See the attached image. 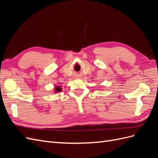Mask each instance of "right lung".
<instances>
[{"label":"right lung","instance_id":"obj_1","mask_svg":"<svg viewBox=\"0 0 158 158\" xmlns=\"http://www.w3.org/2000/svg\"><path fill=\"white\" fill-rule=\"evenodd\" d=\"M55 90H56V92H61V88H60V87H59V86H57L56 88H55Z\"/></svg>","mask_w":158,"mask_h":158}]
</instances>
